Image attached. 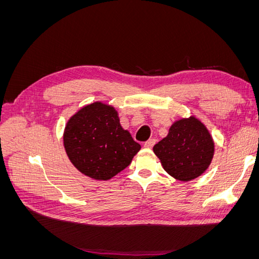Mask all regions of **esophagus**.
Wrapping results in <instances>:
<instances>
[{"instance_id": "obj_1", "label": "esophagus", "mask_w": 259, "mask_h": 259, "mask_svg": "<svg viewBox=\"0 0 259 259\" xmlns=\"http://www.w3.org/2000/svg\"><path fill=\"white\" fill-rule=\"evenodd\" d=\"M154 144H155V139L151 138V139L147 140V142L144 144V147L145 148H152L154 146Z\"/></svg>"}]
</instances>
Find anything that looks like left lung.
Segmentation results:
<instances>
[{
    "label": "left lung",
    "instance_id": "1",
    "mask_svg": "<svg viewBox=\"0 0 259 259\" xmlns=\"http://www.w3.org/2000/svg\"><path fill=\"white\" fill-rule=\"evenodd\" d=\"M162 166L174 178L189 182L204 173L214 154L208 131L194 116L171 125L168 135L153 147Z\"/></svg>",
    "mask_w": 259,
    "mask_h": 259
}]
</instances>
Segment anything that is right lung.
<instances>
[{
    "label": "right lung",
    "instance_id": "add662e5",
    "mask_svg": "<svg viewBox=\"0 0 259 259\" xmlns=\"http://www.w3.org/2000/svg\"><path fill=\"white\" fill-rule=\"evenodd\" d=\"M64 145L73 165L98 180L120 173L140 150V145L122 128L114 108L101 103L85 106L68 121Z\"/></svg>",
    "mask_w": 259,
    "mask_h": 259
}]
</instances>
